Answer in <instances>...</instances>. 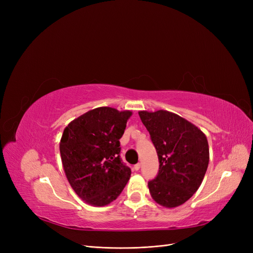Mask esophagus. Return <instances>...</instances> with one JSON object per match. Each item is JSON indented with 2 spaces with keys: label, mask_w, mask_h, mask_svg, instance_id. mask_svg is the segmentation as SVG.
Masks as SVG:
<instances>
[{
  "label": "esophagus",
  "mask_w": 253,
  "mask_h": 253,
  "mask_svg": "<svg viewBox=\"0 0 253 253\" xmlns=\"http://www.w3.org/2000/svg\"><path fill=\"white\" fill-rule=\"evenodd\" d=\"M134 169H135L136 171H138V170L140 169V164H136V165L134 166Z\"/></svg>",
  "instance_id": "esophagus-1"
}]
</instances>
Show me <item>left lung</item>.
<instances>
[{
    "label": "left lung",
    "mask_w": 253,
    "mask_h": 253,
    "mask_svg": "<svg viewBox=\"0 0 253 253\" xmlns=\"http://www.w3.org/2000/svg\"><path fill=\"white\" fill-rule=\"evenodd\" d=\"M157 152L159 170L148 182L157 204L174 208L200 188L209 164V145L200 128L168 111L138 113Z\"/></svg>",
    "instance_id": "1"
}]
</instances>
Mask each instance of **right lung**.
Listing matches in <instances>:
<instances>
[{
	"instance_id": "right-lung-1",
	"label": "right lung",
	"mask_w": 253,
	"mask_h": 253,
	"mask_svg": "<svg viewBox=\"0 0 253 253\" xmlns=\"http://www.w3.org/2000/svg\"><path fill=\"white\" fill-rule=\"evenodd\" d=\"M131 115L102 106L64 128L60 141L63 169L75 192L89 205L101 207L116 200L129 179L119 139Z\"/></svg>"
}]
</instances>
